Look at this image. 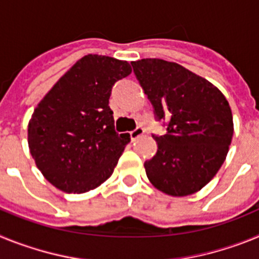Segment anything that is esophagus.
Instances as JSON below:
<instances>
[{
    "instance_id": "obj_1",
    "label": "esophagus",
    "mask_w": 259,
    "mask_h": 259,
    "mask_svg": "<svg viewBox=\"0 0 259 259\" xmlns=\"http://www.w3.org/2000/svg\"><path fill=\"white\" fill-rule=\"evenodd\" d=\"M144 132H145V130H144L143 127H137L135 128L134 131L130 132V136H131V141H135L137 139V137L143 136Z\"/></svg>"
}]
</instances>
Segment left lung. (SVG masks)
<instances>
[{"label":"left lung","instance_id":"8db88e82","mask_svg":"<svg viewBox=\"0 0 259 259\" xmlns=\"http://www.w3.org/2000/svg\"><path fill=\"white\" fill-rule=\"evenodd\" d=\"M134 72L167 132L155 136L158 149L144 163L158 191L174 197L202 189L218 172L233 136L232 111L209 80L175 62L145 58L131 62Z\"/></svg>","mask_w":259,"mask_h":259}]
</instances>
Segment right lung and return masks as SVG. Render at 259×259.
I'll use <instances>...</instances> for the list:
<instances>
[{"mask_svg":"<svg viewBox=\"0 0 259 259\" xmlns=\"http://www.w3.org/2000/svg\"><path fill=\"white\" fill-rule=\"evenodd\" d=\"M131 72L127 61L88 54L38 102L28 123L29 152L56 188L85 193L111 176L130 136L114 130L109 98Z\"/></svg>","mask_w":259,"mask_h":259,"instance_id":"add662e5","label":"right lung"}]
</instances>
